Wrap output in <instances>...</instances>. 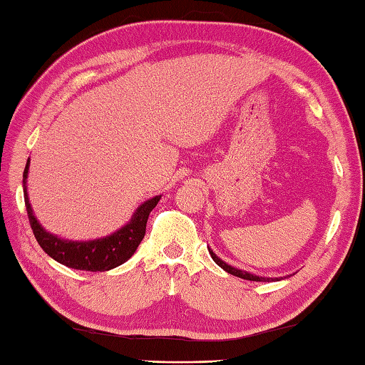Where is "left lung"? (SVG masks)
Instances as JSON below:
<instances>
[{"label":"left lung","mask_w":365,"mask_h":365,"mask_svg":"<svg viewBox=\"0 0 365 365\" xmlns=\"http://www.w3.org/2000/svg\"><path fill=\"white\" fill-rule=\"evenodd\" d=\"M208 252H210V255H212V259L215 260V263L216 265H220L224 271H227V273H230V274H234V276H237V277H242V279H246V281H255V282H271V281H279V279H282V277H262V276H255V274H251V273H247V271H243V269H238V268H234V267H230V265H227L226 262L224 260H221L218 255H216L210 247H208Z\"/></svg>","instance_id":"obj_1"}]
</instances>
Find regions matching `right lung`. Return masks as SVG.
<instances>
[{
  "label": "right lung",
  "instance_id": "obj_1",
  "mask_svg": "<svg viewBox=\"0 0 365 365\" xmlns=\"http://www.w3.org/2000/svg\"><path fill=\"white\" fill-rule=\"evenodd\" d=\"M28 169L29 160L26 163L25 173H23V183H26ZM23 195H25V205L31 229H33L37 243L41 245L42 250L51 259L63 263V265L83 271H108L127 262L138 250L139 243L143 242L149 215L161 199V196H155L145 200L144 204L138 207L133 218L130 220L127 226H123L111 235L91 240V242H71V240H61L56 235L50 234V232H46L36 220L28 199L26 187L23 190Z\"/></svg>",
  "mask_w": 365,
  "mask_h": 365
}]
</instances>
